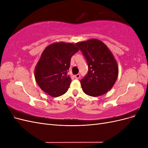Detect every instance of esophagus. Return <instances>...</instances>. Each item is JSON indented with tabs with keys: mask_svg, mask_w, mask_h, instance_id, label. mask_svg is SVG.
Masks as SVG:
<instances>
[{
	"mask_svg": "<svg viewBox=\"0 0 148 148\" xmlns=\"http://www.w3.org/2000/svg\"><path fill=\"white\" fill-rule=\"evenodd\" d=\"M74 78L75 79H79L80 78V75L79 74H77V75H74Z\"/></svg>",
	"mask_w": 148,
	"mask_h": 148,
	"instance_id": "1",
	"label": "esophagus"
}]
</instances>
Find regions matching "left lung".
<instances>
[{
    "label": "left lung",
    "instance_id": "1",
    "mask_svg": "<svg viewBox=\"0 0 148 148\" xmlns=\"http://www.w3.org/2000/svg\"><path fill=\"white\" fill-rule=\"evenodd\" d=\"M86 59L88 72L81 79L85 94L99 96L109 91L117 79L119 66L117 61L104 43L97 39L76 44Z\"/></svg>",
    "mask_w": 148,
    "mask_h": 148
}]
</instances>
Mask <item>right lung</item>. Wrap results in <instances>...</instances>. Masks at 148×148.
<instances>
[{
    "mask_svg": "<svg viewBox=\"0 0 148 148\" xmlns=\"http://www.w3.org/2000/svg\"><path fill=\"white\" fill-rule=\"evenodd\" d=\"M79 51L76 44L64 42L48 46L35 67L36 83L43 91L52 97L65 94L71 79L67 75L73 55Z\"/></svg>",
    "mask_w": 148,
    "mask_h": 148,
    "instance_id": "add662e5",
    "label": "right lung"
}]
</instances>
